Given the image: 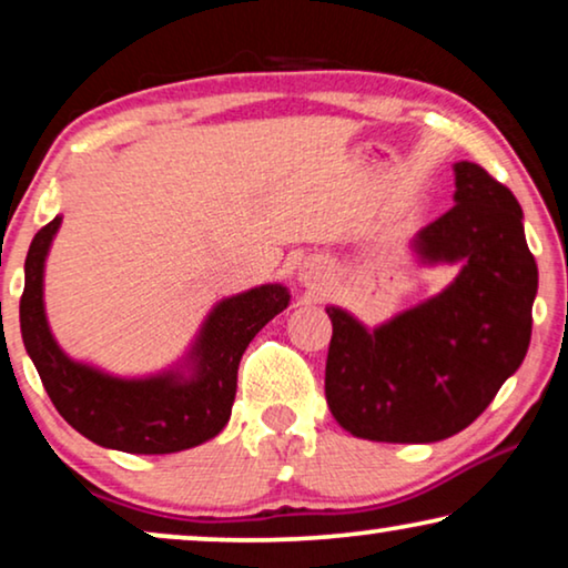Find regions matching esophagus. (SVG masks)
Returning a JSON list of instances; mask_svg holds the SVG:
<instances>
[{
	"label": "esophagus",
	"instance_id": "34e87169",
	"mask_svg": "<svg viewBox=\"0 0 568 568\" xmlns=\"http://www.w3.org/2000/svg\"><path fill=\"white\" fill-rule=\"evenodd\" d=\"M328 278H331V271L321 258H310V261L302 263L300 282H302V286H307V290L321 292L323 286L328 284Z\"/></svg>",
	"mask_w": 568,
	"mask_h": 568
}]
</instances>
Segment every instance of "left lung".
<instances>
[{
    "label": "left lung",
    "mask_w": 568,
    "mask_h": 568,
    "mask_svg": "<svg viewBox=\"0 0 568 568\" xmlns=\"http://www.w3.org/2000/svg\"><path fill=\"white\" fill-rule=\"evenodd\" d=\"M410 245L426 266L460 263L455 282L372 331L325 307V400L359 439L453 437L484 414L530 346L538 266L507 185L476 162H455V206Z\"/></svg>",
    "instance_id": "obj_1"
}]
</instances>
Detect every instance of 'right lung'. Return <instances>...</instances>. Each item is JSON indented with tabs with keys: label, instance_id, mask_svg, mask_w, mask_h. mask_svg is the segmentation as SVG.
<instances>
[{
	"label": "right lung",
	"instance_id": "right-lung-1",
	"mask_svg": "<svg viewBox=\"0 0 568 568\" xmlns=\"http://www.w3.org/2000/svg\"><path fill=\"white\" fill-rule=\"evenodd\" d=\"M59 224L61 216H53L30 243L20 331L64 422L95 445L131 455L181 453L216 437L230 422L240 359L255 333L290 305V290L261 284L224 297L181 364L150 377H115L64 354L45 321L43 268Z\"/></svg>",
	"mask_w": 568,
	"mask_h": 568
}]
</instances>
